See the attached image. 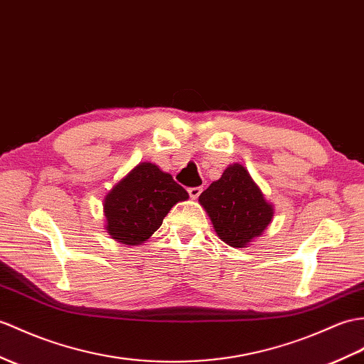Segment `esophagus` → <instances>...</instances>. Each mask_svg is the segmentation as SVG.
Segmentation results:
<instances>
[{
	"instance_id": "esophagus-1",
	"label": "esophagus",
	"mask_w": 364,
	"mask_h": 364,
	"mask_svg": "<svg viewBox=\"0 0 364 364\" xmlns=\"http://www.w3.org/2000/svg\"><path fill=\"white\" fill-rule=\"evenodd\" d=\"M201 188H189L188 189V192H189V197L192 198V200H197L198 197H200V193H201Z\"/></svg>"
}]
</instances>
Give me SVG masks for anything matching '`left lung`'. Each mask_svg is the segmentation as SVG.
<instances>
[{"instance_id":"left-lung-1","label":"left lung","mask_w":364,"mask_h":364,"mask_svg":"<svg viewBox=\"0 0 364 364\" xmlns=\"http://www.w3.org/2000/svg\"><path fill=\"white\" fill-rule=\"evenodd\" d=\"M218 237L232 248H247L272 223L274 208L242 164H230L198 197Z\"/></svg>"}]
</instances>
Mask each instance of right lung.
Masks as SVG:
<instances>
[{
    "label": "right lung",
    "instance_id": "obj_1",
    "mask_svg": "<svg viewBox=\"0 0 364 364\" xmlns=\"http://www.w3.org/2000/svg\"><path fill=\"white\" fill-rule=\"evenodd\" d=\"M189 193L154 163H139L104 198L105 230L122 245L147 242L176 203Z\"/></svg>",
    "mask_w": 364,
    "mask_h": 364
}]
</instances>
